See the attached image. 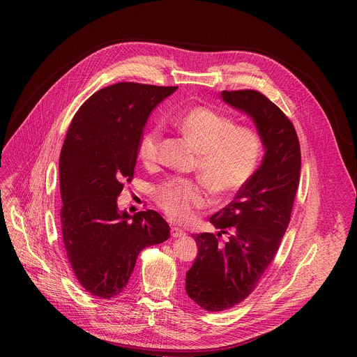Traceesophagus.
I'll list each match as a JSON object with an SVG mask.
<instances>
[{"instance_id": "1", "label": "esophagus", "mask_w": 357, "mask_h": 357, "mask_svg": "<svg viewBox=\"0 0 357 357\" xmlns=\"http://www.w3.org/2000/svg\"><path fill=\"white\" fill-rule=\"evenodd\" d=\"M171 236H172L174 238H178V237L186 236V233H185L183 230H179L178 227H172V229H171Z\"/></svg>"}]
</instances>
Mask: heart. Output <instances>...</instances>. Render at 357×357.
<instances>
[{
  "label": "heart",
  "mask_w": 357,
  "mask_h": 357,
  "mask_svg": "<svg viewBox=\"0 0 357 357\" xmlns=\"http://www.w3.org/2000/svg\"><path fill=\"white\" fill-rule=\"evenodd\" d=\"M172 124L199 151L197 172L215 193H236L256 172L263 154V139L256 130L236 127L230 117L205 106L175 116ZM162 139L161 124L151 126L141 135L137 155L145 167L158 164ZM157 197L172 220L188 223L196 209L206 205L208 192L200 181L171 178L158 188Z\"/></svg>",
  "instance_id": "heart-1"
}]
</instances>
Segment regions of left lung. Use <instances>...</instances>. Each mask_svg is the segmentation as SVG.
<instances>
[{
	"instance_id": "left-lung-1",
	"label": "left lung",
	"mask_w": 357,
	"mask_h": 357,
	"mask_svg": "<svg viewBox=\"0 0 357 357\" xmlns=\"http://www.w3.org/2000/svg\"><path fill=\"white\" fill-rule=\"evenodd\" d=\"M220 96L252 120L266 152L234 200L211 218L218 234L195 236L199 251L186 273V294L211 312L234 307L257 287L288 227L301 172L295 128L273 101L256 90ZM222 234L229 236L226 243Z\"/></svg>"
}]
</instances>
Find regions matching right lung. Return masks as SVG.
Returning <instances> with one entry per match:
<instances>
[{
	"instance_id": "obj_1",
	"label": "right lung",
	"mask_w": 357,
	"mask_h": 357,
	"mask_svg": "<svg viewBox=\"0 0 357 357\" xmlns=\"http://www.w3.org/2000/svg\"><path fill=\"white\" fill-rule=\"evenodd\" d=\"M176 89L112 84L89 97L69 126L59 160L62 234L76 278L94 296L119 295L141 250L169 237L158 212L131 216L117 197L132 179L151 112Z\"/></svg>"
}]
</instances>
